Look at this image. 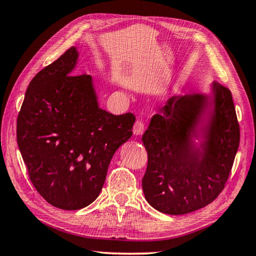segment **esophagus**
<instances>
[{
	"label": "esophagus",
	"mask_w": 256,
	"mask_h": 256,
	"mask_svg": "<svg viewBox=\"0 0 256 256\" xmlns=\"http://www.w3.org/2000/svg\"><path fill=\"white\" fill-rule=\"evenodd\" d=\"M144 131V123L142 122L141 120H136V123L133 125V133L136 136H141L142 133Z\"/></svg>",
	"instance_id": "esophagus-1"
}]
</instances>
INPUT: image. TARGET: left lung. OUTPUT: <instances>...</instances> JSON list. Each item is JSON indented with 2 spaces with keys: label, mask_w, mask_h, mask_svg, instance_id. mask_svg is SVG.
Wrapping results in <instances>:
<instances>
[{
  "label": "left lung",
  "mask_w": 256,
  "mask_h": 256,
  "mask_svg": "<svg viewBox=\"0 0 256 256\" xmlns=\"http://www.w3.org/2000/svg\"><path fill=\"white\" fill-rule=\"evenodd\" d=\"M214 98L188 94L168 99L142 136L148 166L142 178L146 200L167 214H185L206 206L222 193L240 146V124L230 90L218 82ZM207 116V120L202 118ZM204 122L201 148L198 124Z\"/></svg>",
  "instance_id": "left-lung-1"
}]
</instances>
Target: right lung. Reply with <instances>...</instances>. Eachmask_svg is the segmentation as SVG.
<instances>
[{
	"instance_id": "right-lung-1",
	"label": "right lung",
	"mask_w": 256,
	"mask_h": 256,
	"mask_svg": "<svg viewBox=\"0 0 256 256\" xmlns=\"http://www.w3.org/2000/svg\"><path fill=\"white\" fill-rule=\"evenodd\" d=\"M71 47L30 81L16 120V141L37 192L62 210L98 198L115 151L132 136L136 116L99 108L92 78L73 72Z\"/></svg>"
}]
</instances>
